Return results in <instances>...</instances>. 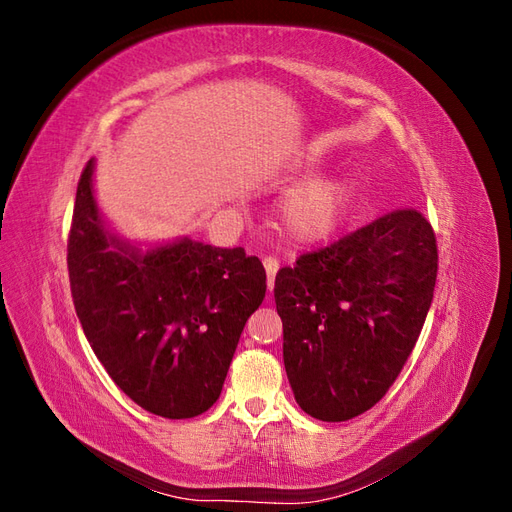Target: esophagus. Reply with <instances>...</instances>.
<instances>
[{
  "instance_id": "esophagus-1",
  "label": "esophagus",
  "mask_w": 512,
  "mask_h": 512,
  "mask_svg": "<svg viewBox=\"0 0 512 512\" xmlns=\"http://www.w3.org/2000/svg\"><path fill=\"white\" fill-rule=\"evenodd\" d=\"M262 265H265V271H267V288L273 290L275 273H277V269H280V262H277V258H273V256H267L265 260H262Z\"/></svg>"
}]
</instances>
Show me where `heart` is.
I'll use <instances>...</instances> for the list:
<instances>
[{"label": "heart", "mask_w": 512, "mask_h": 512, "mask_svg": "<svg viewBox=\"0 0 512 512\" xmlns=\"http://www.w3.org/2000/svg\"><path fill=\"white\" fill-rule=\"evenodd\" d=\"M312 173V164H305ZM356 200V183L346 175L309 177L294 185L280 205L286 235L299 243H318L342 226Z\"/></svg>", "instance_id": "1"}]
</instances>
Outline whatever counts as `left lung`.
<instances>
[{"label":"left lung","instance_id":"obj_1","mask_svg":"<svg viewBox=\"0 0 512 512\" xmlns=\"http://www.w3.org/2000/svg\"><path fill=\"white\" fill-rule=\"evenodd\" d=\"M436 275V235L414 209L280 269L284 367L303 412L339 423L378 404L421 335Z\"/></svg>","mask_w":512,"mask_h":512}]
</instances>
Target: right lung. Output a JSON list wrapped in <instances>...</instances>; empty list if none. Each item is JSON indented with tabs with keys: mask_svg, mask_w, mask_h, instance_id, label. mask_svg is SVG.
<instances>
[{
	"mask_svg": "<svg viewBox=\"0 0 512 512\" xmlns=\"http://www.w3.org/2000/svg\"><path fill=\"white\" fill-rule=\"evenodd\" d=\"M89 160L68 241L70 288L85 337L134 404L192 418L218 401L267 273L243 247L181 237L141 247L102 218Z\"/></svg>",
	"mask_w": 512,
	"mask_h": 512,
	"instance_id": "obj_1",
	"label": "right lung"
}]
</instances>
